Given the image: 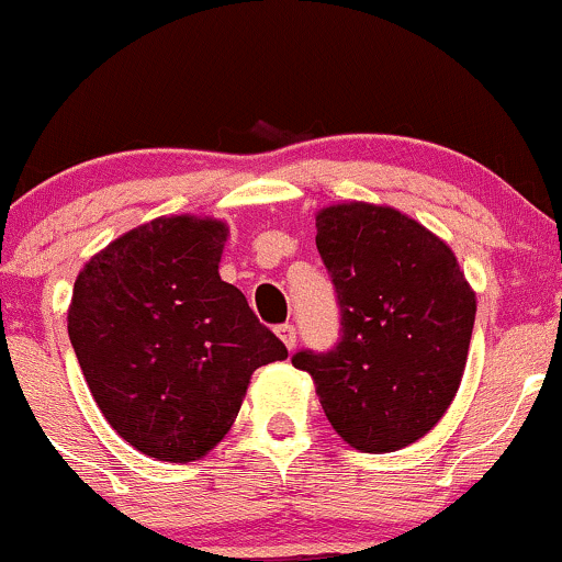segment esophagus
Here are the masks:
<instances>
[{
  "instance_id": "34e87169",
  "label": "esophagus",
  "mask_w": 562,
  "mask_h": 562,
  "mask_svg": "<svg viewBox=\"0 0 562 562\" xmlns=\"http://www.w3.org/2000/svg\"><path fill=\"white\" fill-rule=\"evenodd\" d=\"M276 335L281 337V342L289 348V351H294V346H297V329H294L292 324H281V327L276 329Z\"/></svg>"
}]
</instances>
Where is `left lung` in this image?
Here are the masks:
<instances>
[{"label": "left lung", "mask_w": 562, "mask_h": 562, "mask_svg": "<svg viewBox=\"0 0 562 562\" xmlns=\"http://www.w3.org/2000/svg\"><path fill=\"white\" fill-rule=\"evenodd\" d=\"M316 246L340 303V342L294 353L327 420L361 452L426 437L456 400L476 297L439 235L394 206L316 211Z\"/></svg>", "instance_id": "left-lung-1"}]
</instances>
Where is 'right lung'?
I'll list each match as a JSON object with an SVG mask.
<instances>
[{"label": "right lung", "instance_id": "add662e5", "mask_svg": "<svg viewBox=\"0 0 562 562\" xmlns=\"http://www.w3.org/2000/svg\"><path fill=\"white\" fill-rule=\"evenodd\" d=\"M227 222L173 214L82 265L69 340L110 426L158 461L203 458L231 431L257 367L286 346L220 279Z\"/></svg>", "mask_w": 562, "mask_h": 562}]
</instances>
